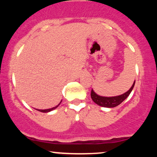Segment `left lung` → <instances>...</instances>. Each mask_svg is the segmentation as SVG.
<instances>
[{
  "label": "left lung",
  "instance_id": "1",
  "mask_svg": "<svg viewBox=\"0 0 157 157\" xmlns=\"http://www.w3.org/2000/svg\"><path fill=\"white\" fill-rule=\"evenodd\" d=\"M135 84V81L133 83L132 86L131 87V89L128 91H126L125 93H124L123 94L119 95V96L116 97H102L100 95L97 94L94 91H93V89H91V97L92 99V100L95 103L97 104L98 105L102 106V107H105V108H113L116 107L121 104L124 100L129 96L131 91H132L133 89H134V86Z\"/></svg>",
  "mask_w": 157,
  "mask_h": 157
}]
</instances>
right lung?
I'll return each instance as SVG.
<instances>
[{
	"label": "right lung",
	"mask_w": 157,
	"mask_h": 157,
	"mask_svg": "<svg viewBox=\"0 0 157 157\" xmlns=\"http://www.w3.org/2000/svg\"><path fill=\"white\" fill-rule=\"evenodd\" d=\"M61 102H62V101H61ZM61 102H60V103L58 104V105H56L55 107H53V108H52V109H45V110H41V109H37V111H40V112H44V113H47V112H49V111H52V110H54V109H57V108L58 107V106H59V105H60V104L61 103Z\"/></svg>",
	"instance_id": "obj_1"
}]
</instances>
